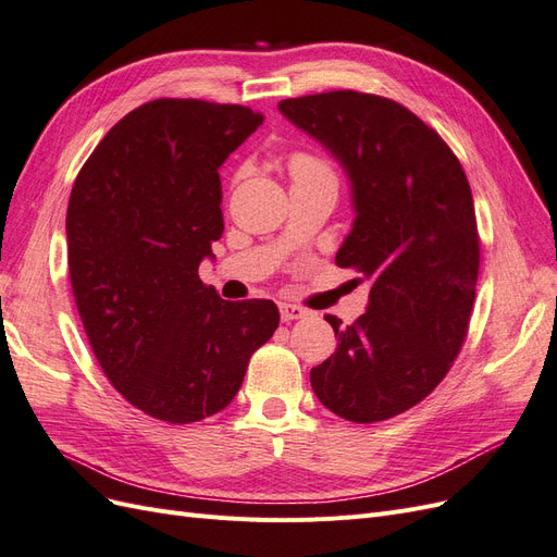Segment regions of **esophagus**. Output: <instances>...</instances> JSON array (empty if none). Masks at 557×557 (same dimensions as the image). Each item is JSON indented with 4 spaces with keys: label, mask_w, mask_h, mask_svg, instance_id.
Returning <instances> with one entry per match:
<instances>
[{
    "label": "esophagus",
    "mask_w": 557,
    "mask_h": 557,
    "mask_svg": "<svg viewBox=\"0 0 557 557\" xmlns=\"http://www.w3.org/2000/svg\"><path fill=\"white\" fill-rule=\"evenodd\" d=\"M307 311L301 307H295V305H281V320L283 323H290V320H297V318H305Z\"/></svg>",
    "instance_id": "34e87169"
}]
</instances>
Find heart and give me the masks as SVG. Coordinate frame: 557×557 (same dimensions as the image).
I'll use <instances>...</instances> for the list:
<instances>
[{
    "mask_svg": "<svg viewBox=\"0 0 557 557\" xmlns=\"http://www.w3.org/2000/svg\"><path fill=\"white\" fill-rule=\"evenodd\" d=\"M290 172L295 178H301V176H313V174H330L327 166L323 162H318L315 158L311 156H295L290 160Z\"/></svg>",
    "mask_w": 557,
    "mask_h": 557,
    "instance_id": "heart-1",
    "label": "heart"
}]
</instances>
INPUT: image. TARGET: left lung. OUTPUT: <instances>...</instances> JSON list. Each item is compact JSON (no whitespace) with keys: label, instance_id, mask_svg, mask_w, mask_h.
Listing matches in <instances>:
<instances>
[{"label":"left lung","instance_id":"obj_1","mask_svg":"<svg viewBox=\"0 0 557 557\" xmlns=\"http://www.w3.org/2000/svg\"><path fill=\"white\" fill-rule=\"evenodd\" d=\"M278 111L342 164L356 218L334 262L369 283L356 323L327 315L339 344L311 369V387L352 423L393 418L442 383L465 342L479 276L467 176L393 99L336 90L283 99Z\"/></svg>","mask_w":557,"mask_h":557}]
</instances>
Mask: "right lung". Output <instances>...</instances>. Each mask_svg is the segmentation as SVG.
<instances>
[{"instance_id":"1","label":"right lung","mask_w":557,"mask_h":557,"mask_svg":"<svg viewBox=\"0 0 557 557\" xmlns=\"http://www.w3.org/2000/svg\"><path fill=\"white\" fill-rule=\"evenodd\" d=\"M260 111L156 99L92 150L66 209V264L95 356L134 407L185 425L223 411L278 327L269 299L225 301L199 281L223 237V162Z\"/></svg>"}]
</instances>
